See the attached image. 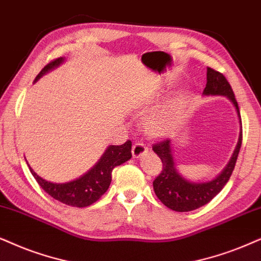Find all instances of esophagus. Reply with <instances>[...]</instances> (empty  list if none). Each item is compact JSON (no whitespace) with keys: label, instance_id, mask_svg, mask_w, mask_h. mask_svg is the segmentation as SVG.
<instances>
[{"label":"esophagus","instance_id":"esophagus-1","mask_svg":"<svg viewBox=\"0 0 261 261\" xmlns=\"http://www.w3.org/2000/svg\"><path fill=\"white\" fill-rule=\"evenodd\" d=\"M147 151H148V148L146 147V144H144L143 142H136V143L133 146L134 158H140L141 155L147 153Z\"/></svg>","mask_w":261,"mask_h":261}]
</instances>
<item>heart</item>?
<instances>
[{
	"label": "heart",
	"instance_id": "b5f03b06",
	"mask_svg": "<svg viewBox=\"0 0 261 261\" xmlns=\"http://www.w3.org/2000/svg\"><path fill=\"white\" fill-rule=\"evenodd\" d=\"M167 120L161 117H153L147 120V130L151 135L164 134L167 128Z\"/></svg>",
	"mask_w": 261,
	"mask_h": 261
}]
</instances>
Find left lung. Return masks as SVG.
I'll return each instance as SVG.
<instances>
[{"mask_svg":"<svg viewBox=\"0 0 261 261\" xmlns=\"http://www.w3.org/2000/svg\"><path fill=\"white\" fill-rule=\"evenodd\" d=\"M204 95H224L229 97L235 105L239 119L241 123L240 108L230 87L229 82L224 77L223 73L207 67V84L203 90ZM242 125V124H241ZM242 127V126H241ZM241 144H242V131L240 134L236 149L233 151L231 160L226 165L225 170L219 174L216 179L207 183H191L184 179L178 174L174 165L172 149H171V140L163 138L153 144L154 153H156L163 163V169L159 176L154 179L153 187L158 199L165 206L176 212H189L208 203L214 196L219 194L224 186L227 183L229 178L235 169L237 156H239Z\"/></svg>","mask_w":261,"mask_h":261,"instance_id":"left-lung-1","label":"left lung"}]
</instances>
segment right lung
Masks as SVG:
<instances>
[{
  "label": "right lung",
  "instance_id": "1",
  "mask_svg": "<svg viewBox=\"0 0 261 261\" xmlns=\"http://www.w3.org/2000/svg\"><path fill=\"white\" fill-rule=\"evenodd\" d=\"M64 61L59 58L49 62L44 68L39 72L35 82L38 81L43 74L47 73L51 68L57 67ZM131 141H126L121 146L108 147L106 153L102 155L98 163L92 169L78 179L68 183H51L43 179L30 167L32 176L37 180L39 187L45 193L49 194L55 200L68 204L72 207H88L100 199L106 193L112 180V171L114 167L124 164L125 161L131 159Z\"/></svg>",
  "mask_w": 261,
  "mask_h": 261
}]
</instances>
